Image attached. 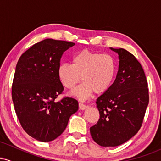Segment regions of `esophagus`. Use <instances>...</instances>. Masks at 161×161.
I'll return each mask as SVG.
<instances>
[{"instance_id":"esophagus-1","label":"esophagus","mask_w":161,"mask_h":161,"mask_svg":"<svg viewBox=\"0 0 161 161\" xmlns=\"http://www.w3.org/2000/svg\"><path fill=\"white\" fill-rule=\"evenodd\" d=\"M79 109H80V110H85V109H86L87 108H88V106H87V105L84 104L82 102L79 103Z\"/></svg>"}]
</instances>
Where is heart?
<instances>
[{
  "instance_id": "obj_1",
  "label": "heart",
  "mask_w": 161,
  "mask_h": 161,
  "mask_svg": "<svg viewBox=\"0 0 161 161\" xmlns=\"http://www.w3.org/2000/svg\"><path fill=\"white\" fill-rule=\"evenodd\" d=\"M116 70V62L113 55L82 50L72 57V64H62L57 75L62 85L72 90L77 84L84 82L73 94L80 99H86L92 92L104 93L112 85Z\"/></svg>"
}]
</instances>
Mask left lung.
I'll return each instance as SVG.
<instances>
[{
    "mask_svg": "<svg viewBox=\"0 0 161 161\" xmlns=\"http://www.w3.org/2000/svg\"><path fill=\"white\" fill-rule=\"evenodd\" d=\"M110 49L119 55V69L114 83L96 101L100 118L90 128L94 141L103 147H116L133 137L141 128L149 102L141 64L126 50Z\"/></svg>",
    "mask_w": 161,
    "mask_h": 161,
    "instance_id": "left-lung-1",
    "label": "left lung"
}]
</instances>
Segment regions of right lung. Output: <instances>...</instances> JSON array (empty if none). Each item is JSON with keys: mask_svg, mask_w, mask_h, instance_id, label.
<instances>
[{"mask_svg": "<svg viewBox=\"0 0 161 161\" xmlns=\"http://www.w3.org/2000/svg\"><path fill=\"white\" fill-rule=\"evenodd\" d=\"M75 43L47 38L35 44L18 60L12 85L14 109L23 129L40 142H51L66 128L78 110L76 100L64 97L57 69L63 53Z\"/></svg>", "mask_w": 161, "mask_h": 161, "instance_id": "add662e5", "label": "right lung"}]
</instances>
